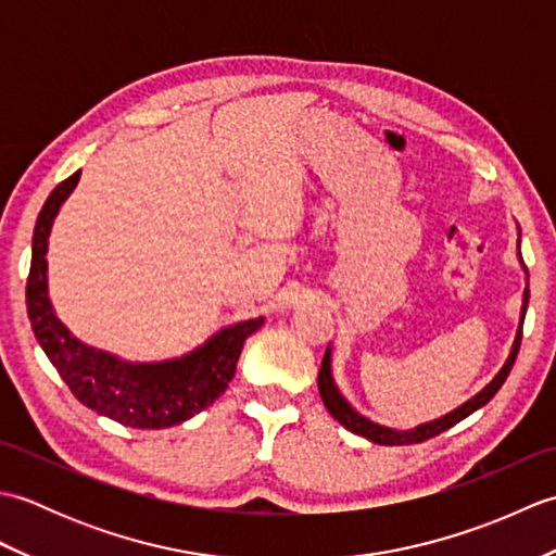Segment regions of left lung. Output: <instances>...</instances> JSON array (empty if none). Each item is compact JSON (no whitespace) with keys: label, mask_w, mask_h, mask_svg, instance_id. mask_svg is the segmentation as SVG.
<instances>
[{"label":"left lung","mask_w":556,"mask_h":556,"mask_svg":"<svg viewBox=\"0 0 556 556\" xmlns=\"http://www.w3.org/2000/svg\"><path fill=\"white\" fill-rule=\"evenodd\" d=\"M521 243V241H518ZM521 248V245H518ZM518 255H521V251H518ZM523 263V260H521ZM526 269V267H523ZM528 275V269H526ZM528 299H530V289L526 287L523 291V305H521V323H518V329H516V339H514V346H511V353L509 358H506V363L502 365V370L494 375V380L482 389V392H478L473 399H468L464 406H458L456 410L446 413V416L437 418V420H430V422H422L418 425V428L413 430H392V428H384V425H377L368 418H363L358 410H353L349 401L339 394V389L334 384V377H332V349L327 346L325 351V358H323V365H320V372H317V389H320V396L325 401L327 410L332 413V418H337L341 425H344L346 430H351L353 434H361L365 437V440H370L375 444H384V446H404V444H418V442H425L430 440V437H437L440 432L454 428L456 422H460L464 418H468L470 413L482 408L488 404V401L500 392L502 384L506 382V377H509L514 363H516V356H518V349H521V337H523V320H526V311H528Z\"/></svg>","instance_id":"1"}]
</instances>
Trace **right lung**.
Returning a JSON list of instances; mask_svg holds the SVG:
<instances>
[{
  "label": "right lung",
  "mask_w": 556,
  "mask_h": 556,
  "mask_svg": "<svg viewBox=\"0 0 556 556\" xmlns=\"http://www.w3.org/2000/svg\"><path fill=\"white\" fill-rule=\"evenodd\" d=\"M80 172L59 184L35 222L26 305L35 339L83 406L128 428H172L215 404L239 363L243 341L263 327V317L224 327L203 346L162 363H128L78 341L59 323L47 296V239L59 207L74 191Z\"/></svg>",
  "instance_id": "1"
}]
</instances>
